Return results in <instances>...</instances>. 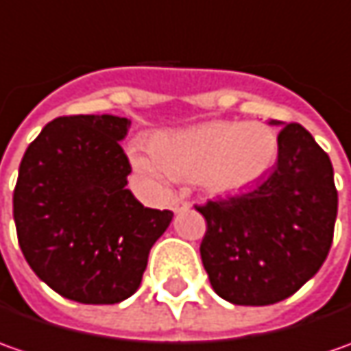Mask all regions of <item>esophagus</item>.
<instances>
[{"mask_svg":"<svg viewBox=\"0 0 351 351\" xmlns=\"http://www.w3.org/2000/svg\"><path fill=\"white\" fill-rule=\"evenodd\" d=\"M169 207H171L173 213H180V210L189 209V203H187V201H183L182 197H173V199H171V203H169Z\"/></svg>","mask_w":351,"mask_h":351,"instance_id":"obj_1","label":"esophagus"}]
</instances>
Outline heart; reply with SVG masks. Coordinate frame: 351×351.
Returning a JSON list of instances; mask_svg holds the SVG:
<instances>
[{"instance_id": "1", "label": "heart", "mask_w": 351, "mask_h": 351, "mask_svg": "<svg viewBox=\"0 0 351 351\" xmlns=\"http://www.w3.org/2000/svg\"><path fill=\"white\" fill-rule=\"evenodd\" d=\"M279 152L276 130L263 123L209 121L160 132L150 152L130 150L132 166L156 180L199 182L210 193H240L274 168Z\"/></svg>"}]
</instances>
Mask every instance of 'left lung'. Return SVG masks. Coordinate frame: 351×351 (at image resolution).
<instances>
[{"mask_svg":"<svg viewBox=\"0 0 351 351\" xmlns=\"http://www.w3.org/2000/svg\"><path fill=\"white\" fill-rule=\"evenodd\" d=\"M277 138V162L265 180L197 207L207 221L199 248L205 271L215 293L232 304L287 299L330 252L338 215L330 158L297 123L283 125Z\"/></svg>","mask_w":351,"mask_h":351,"instance_id":"1","label":"left lung"}]
</instances>
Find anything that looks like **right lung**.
<instances>
[{"mask_svg": "<svg viewBox=\"0 0 351 351\" xmlns=\"http://www.w3.org/2000/svg\"><path fill=\"white\" fill-rule=\"evenodd\" d=\"M128 127L125 117H58L21 160L13 191L21 252L38 279L75 303L128 299L173 217L125 187L132 168L119 141Z\"/></svg>", "mask_w": 351, "mask_h": 351, "instance_id": "obj_1", "label": "right lung"}]
</instances>
